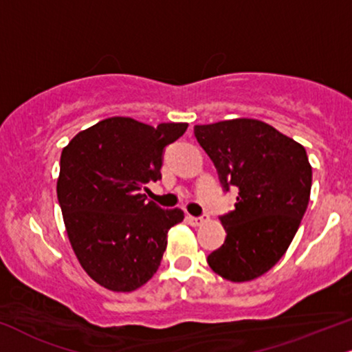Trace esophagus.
Segmentation results:
<instances>
[{"label": "esophagus", "mask_w": 352, "mask_h": 352, "mask_svg": "<svg viewBox=\"0 0 352 352\" xmlns=\"http://www.w3.org/2000/svg\"><path fill=\"white\" fill-rule=\"evenodd\" d=\"M188 222L192 225V227H199V225H202L204 222H206V217H192V215H189L188 217Z\"/></svg>", "instance_id": "esophagus-1"}]
</instances>
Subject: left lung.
Returning a JSON list of instances; mask_svg holds the SVG:
<instances>
[{"mask_svg":"<svg viewBox=\"0 0 352 352\" xmlns=\"http://www.w3.org/2000/svg\"><path fill=\"white\" fill-rule=\"evenodd\" d=\"M235 209L220 215L223 245L207 256L217 274L245 282L267 272L287 251L310 201L311 166L300 143L254 119L194 125Z\"/></svg>","mask_w":352,"mask_h":352,"instance_id":"left-lung-1","label":"left lung"}]
</instances>
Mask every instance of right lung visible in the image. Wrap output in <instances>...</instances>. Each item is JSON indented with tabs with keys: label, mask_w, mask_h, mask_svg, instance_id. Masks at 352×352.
<instances>
[{
	"label": "right lung",
	"mask_w": 352,
	"mask_h": 352,
	"mask_svg": "<svg viewBox=\"0 0 352 352\" xmlns=\"http://www.w3.org/2000/svg\"><path fill=\"white\" fill-rule=\"evenodd\" d=\"M188 124H142L111 117L83 130L60 158L56 197L72 248L91 279L114 292L150 280L181 209H162L142 194L162 179L164 148Z\"/></svg>",
	"instance_id": "add662e5"
}]
</instances>
